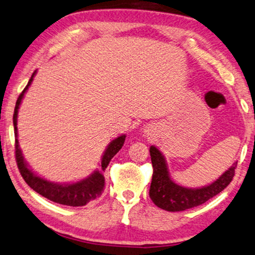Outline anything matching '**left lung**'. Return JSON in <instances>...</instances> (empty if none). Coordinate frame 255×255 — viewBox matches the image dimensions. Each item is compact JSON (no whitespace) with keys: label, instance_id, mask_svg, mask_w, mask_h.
Returning <instances> with one entry per match:
<instances>
[{"label":"left lung","instance_id":"1","mask_svg":"<svg viewBox=\"0 0 255 255\" xmlns=\"http://www.w3.org/2000/svg\"><path fill=\"white\" fill-rule=\"evenodd\" d=\"M150 155L153 167L149 191L150 198L154 205L168 212L185 211L206 203L229 185L235 176L237 166V162H235L218 180L207 187L191 189L174 183L169 177L164 155L157 147L153 145L150 147Z\"/></svg>","mask_w":255,"mask_h":255}]
</instances>
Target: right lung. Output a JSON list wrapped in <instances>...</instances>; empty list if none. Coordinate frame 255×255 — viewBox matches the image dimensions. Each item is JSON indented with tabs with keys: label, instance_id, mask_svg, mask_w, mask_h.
I'll list each match as a JSON object with an SVG mask.
<instances>
[{
	"label": "right lung",
	"instance_id": "right-lung-1",
	"mask_svg": "<svg viewBox=\"0 0 255 255\" xmlns=\"http://www.w3.org/2000/svg\"><path fill=\"white\" fill-rule=\"evenodd\" d=\"M36 72L34 71V73L30 77L27 86L25 87L24 90L21 91V94L19 95L18 100L16 102V108H14L13 113V127H14V136H16V142H14V149H16V161L19 172H20L22 178H24L26 183H27L34 191L40 193L41 196L45 197V198L54 201L57 204L66 205V206H85L86 204H88L89 201H93L96 198H98L102 195L104 190L105 180L102 172H104L106 167H108L109 162L111 161V159L115 157L121 147H123L125 143V138L126 135L120 136V137L116 138L109 144L108 149L105 150L103 158H102L101 162V170H96L91 174L90 176L87 178H83L82 181H79L77 183L72 184H57L49 182L44 178H41L34 174L30 170L27 164L24 160L21 151L19 149V143L17 139V116H18V109L19 105L21 103L22 97L26 93V90L28 89V87L33 81L34 75Z\"/></svg>",
	"mask_w": 255,
	"mask_h": 255
}]
</instances>
